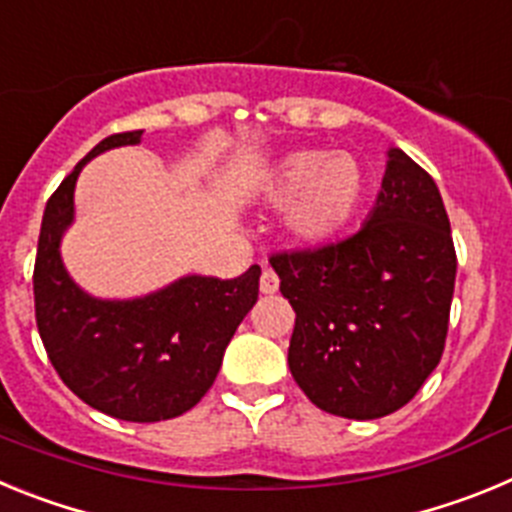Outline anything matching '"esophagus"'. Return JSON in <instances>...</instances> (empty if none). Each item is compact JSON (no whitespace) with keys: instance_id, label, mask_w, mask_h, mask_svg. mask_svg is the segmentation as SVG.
<instances>
[{"instance_id":"1","label":"esophagus","mask_w":512,"mask_h":512,"mask_svg":"<svg viewBox=\"0 0 512 512\" xmlns=\"http://www.w3.org/2000/svg\"><path fill=\"white\" fill-rule=\"evenodd\" d=\"M259 289H261V292H264V295H274V292H277V289H279V279H277V274H274V271H271V269H264V271H261Z\"/></svg>"}]
</instances>
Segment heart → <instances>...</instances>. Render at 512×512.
Segmentation results:
<instances>
[{
  "label": "heart",
  "instance_id": "obj_1",
  "mask_svg": "<svg viewBox=\"0 0 512 512\" xmlns=\"http://www.w3.org/2000/svg\"><path fill=\"white\" fill-rule=\"evenodd\" d=\"M266 205L287 207L284 228L300 246L336 241L359 215L366 197V171L348 151L300 148L279 156L259 184Z\"/></svg>",
  "mask_w": 512,
  "mask_h": 512
}]
</instances>
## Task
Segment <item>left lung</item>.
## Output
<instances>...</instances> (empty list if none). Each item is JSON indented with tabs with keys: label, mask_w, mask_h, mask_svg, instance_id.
<instances>
[{
	"label": "left lung",
	"mask_w": 512,
	"mask_h": 512,
	"mask_svg": "<svg viewBox=\"0 0 512 512\" xmlns=\"http://www.w3.org/2000/svg\"><path fill=\"white\" fill-rule=\"evenodd\" d=\"M295 310L289 372L312 405L374 420L408 405L438 366L456 253L428 171L387 148L382 192L364 228L318 251L271 256Z\"/></svg>",
	"instance_id": "1"
}]
</instances>
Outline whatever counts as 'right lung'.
I'll return each instance as SVG.
<instances>
[{
    "label": "right lung",
    "mask_w": 512,
    "mask_h": 512,
    "mask_svg": "<svg viewBox=\"0 0 512 512\" xmlns=\"http://www.w3.org/2000/svg\"><path fill=\"white\" fill-rule=\"evenodd\" d=\"M143 130L110 135L81 158L43 212L35 259V320L48 359L76 397L130 423L192 410L215 382L223 354L259 300V266L235 279L187 274L140 297L110 300L79 287L61 256L74 225V189L99 153L138 146Z\"/></svg>",
    "instance_id": "right-lung-1"
}]
</instances>
